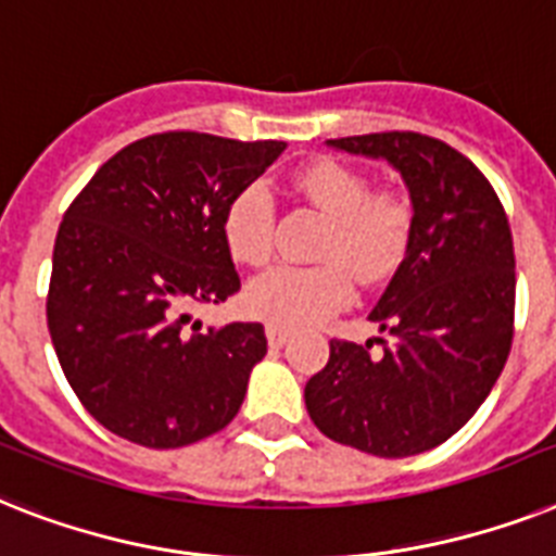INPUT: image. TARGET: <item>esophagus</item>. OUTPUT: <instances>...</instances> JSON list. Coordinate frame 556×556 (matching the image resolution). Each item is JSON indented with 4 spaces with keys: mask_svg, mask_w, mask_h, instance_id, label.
<instances>
[{
    "mask_svg": "<svg viewBox=\"0 0 556 556\" xmlns=\"http://www.w3.org/2000/svg\"><path fill=\"white\" fill-rule=\"evenodd\" d=\"M265 337H268V342L274 349H282L288 342V337H291V331L282 328V325H268V328H265Z\"/></svg>",
    "mask_w": 556,
    "mask_h": 556,
    "instance_id": "1",
    "label": "esophagus"
}]
</instances>
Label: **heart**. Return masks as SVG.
Returning a JSON list of instances; mask_svg holds the SVG:
<instances>
[{"label":"heart","instance_id":"obj_1","mask_svg":"<svg viewBox=\"0 0 556 556\" xmlns=\"http://www.w3.org/2000/svg\"><path fill=\"white\" fill-rule=\"evenodd\" d=\"M293 191L328 219L317 265H279L245 291L248 314L282 328H308L354 300L356 277L382 282L403 265L414 237V205L403 191H371L363 170L337 160L305 162L291 176ZM277 211L263 182L239 188L225 205L223 239L239 265L270 263Z\"/></svg>","mask_w":556,"mask_h":556}]
</instances>
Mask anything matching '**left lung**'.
<instances>
[{
  "label": "left lung",
  "instance_id": "obj_1",
  "mask_svg": "<svg viewBox=\"0 0 556 556\" xmlns=\"http://www.w3.org/2000/svg\"><path fill=\"white\" fill-rule=\"evenodd\" d=\"M386 160L414 205L403 265L371 311V342L331 340L305 408L328 440L374 457H410L457 434L485 403L514 340V242L497 191L468 156L414 130L328 139Z\"/></svg>",
  "mask_w": 556,
  "mask_h": 556
}]
</instances>
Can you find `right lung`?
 I'll return each mask as SVG.
<instances>
[{"label": "right lung", "instance_id": "right-lung-1", "mask_svg": "<svg viewBox=\"0 0 556 556\" xmlns=\"http://www.w3.org/2000/svg\"><path fill=\"white\" fill-rule=\"evenodd\" d=\"M286 142L168 130L122 148L62 216L48 288L59 365L97 422L146 448L223 431L268 351L260 323L202 328L239 291L223 214Z\"/></svg>", "mask_w": 556, "mask_h": 556}]
</instances>
